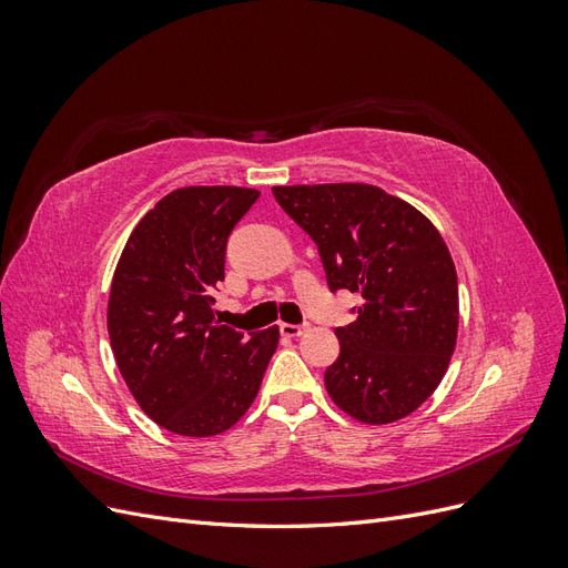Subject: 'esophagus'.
<instances>
[{
  "instance_id": "obj_1",
  "label": "esophagus",
  "mask_w": 568,
  "mask_h": 568,
  "mask_svg": "<svg viewBox=\"0 0 568 568\" xmlns=\"http://www.w3.org/2000/svg\"><path fill=\"white\" fill-rule=\"evenodd\" d=\"M280 332H282V336H286V338H296V336H301V334L305 332V324H288V322H282V324H280Z\"/></svg>"
}]
</instances>
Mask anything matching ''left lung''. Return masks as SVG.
Segmentation results:
<instances>
[{
	"label": "left lung",
	"mask_w": 568,
	"mask_h": 568,
	"mask_svg": "<svg viewBox=\"0 0 568 568\" xmlns=\"http://www.w3.org/2000/svg\"><path fill=\"white\" fill-rule=\"evenodd\" d=\"M320 248L332 291L363 294L338 326L324 372L332 400L363 424L412 415L448 372L457 343V272L440 232L415 205L372 184L272 186Z\"/></svg>",
	"instance_id": "obj_1"
}]
</instances>
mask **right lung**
Returning a JSON list of instances; mask_svg holds the SVG:
<instances>
[{
  "mask_svg": "<svg viewBox=\"0 0 568 568\" xmlns=\"http://www.w3.org/2000/svg\"><path fill=\"white\" fill-rule=\"evenodd\" d=\"M261 192L182 186L136 222L109 296L115 365L134 400L180 436L227 432L255 400L280 329L236 332L215 320L234 225Z\"/></svg>",
  "mask_w": 568,
  "mask_h": 568,
  "instance_id": "add662e5",
  "label": "right lung"
}]
</instances>
